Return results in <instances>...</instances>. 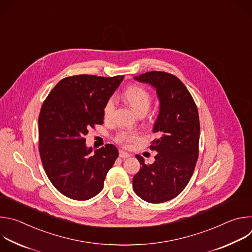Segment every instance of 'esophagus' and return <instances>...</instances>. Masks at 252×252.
Instances as JSON below:
<instances>
[{"label": "esophagus", "instance_id": "1", "mask_svg": "<svg viewBox=\"0 0 252 252\" xmlns=\"http://www.w3.org/2000/svg\"><path fill=\"white\" fill-rule=\"evenodd\" d=\"M129 157H130V155L127 154L126 152L120 151V158H129Z\"/></svg>", "mask_w": 252, "mask_h": 252}]
</instances>
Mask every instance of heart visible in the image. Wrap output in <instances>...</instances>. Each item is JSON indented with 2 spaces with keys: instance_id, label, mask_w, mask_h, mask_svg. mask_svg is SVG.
<instances>
[{
  "instance_id": "b5f03b06",
  "label": "heart",
  "mask_w": 252,
  "mask_h": 252,
  "mask_svg": "<svg viewBox=\"0 0 252 252\" xmlns=\"http://www.w3.org/2000/svg\"><path fill=\"white\" fill-rule=\"evenodd\" d=\"M125 99L130 104L133 111L137 114H146L151 107L153 97L151 93L141 86H130L125 90L123 94ZM116 106V100L114 97H110L103 105L102 113L105 120H111L113 118ZM138 134L134 131L121 130L115 136V140L122 146L129 147L131 143L136 141Z\"/></svg>"
}]
</instances>
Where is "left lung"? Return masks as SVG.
Masks as SVG:
<instances>
[{
	"instance_id": "obj_1",
	"label": "left lung",
	"mask_w": 252,
	"mask_h": 252,
	"mask_svg": "<svg viewBox=\"0 0 252 252\" xmlns=\"http://www.w3.org/2000/svg\"><path fill=\"white\" fill-rule=\"evenodd\" d=\"M134 80L156 88L160 104L154 126L158 138L150 147L158 152L155 162L147 165L135 156L141 166L132 178V188L141 199L160 203L181 193L193 173L198 158V111L187 87L171 74L153 70Z\"/></svg>"
}]
</instances>
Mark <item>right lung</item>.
<instances>
[{
	"label": "right lung",
	"instance_id": "obj_1",
	"mask_svg": "<svg viewBox=\"0 0 252 252\" xmlns=\"http://www.w3.org/2000/svg\"><path fill=\"white\" fill-rule=\"evenodd\" d=\"M124 76H71L60 81L45 99L39 116V151L53 186L76 200L95 196L103 188L107 171L119 157L107 143L91 155L85 136L103 124L105 101Z\"/></svg>",
	"mask_w": 252,
	"mask_h": 252
}]
</instances>
